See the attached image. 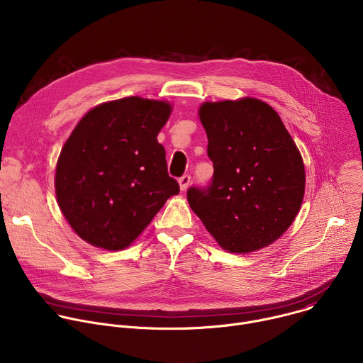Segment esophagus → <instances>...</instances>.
Instances as JSON below:
<instances>
[{
	"mask_svg": "<svg viewBox=\"0 0 363 363\" xmlns=\"http://www.w3.org/2000/svg\"><path fill=\"white\" fill-rule=\"evenodd\" d=\"M178 182H179V186H181V189H182V191H185V189L188 188V185L191 184V175H188V174L182 175V177L178 179Z\"/></svg>",
	"mask_w": 363,
	"mask_h": 363,
	"instance_id": "34e87169",
	"label": "esophagus"
}]
</instances>
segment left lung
Returning a JSON list of instances; mask_svg holds the SVG:
<instances>
[{
	"mask_svg": "<svg viewBox=\"0 0 363 363\" xmlns=\"http://www.w3.org/2000/svg\"><path fill=\"white\" fill-rule=\"evenodd\" d=\"M199 119L214 174L206 186L188 188L192 211L227 251L272 244L304 195V165L290 133L272 106L251 97L203 103Z\"/></svg>",
	"mask_w": 363,
	"mask_h": 363,
	"instance_id": "8db88e82",
	"label": "left lung"
}]
</instances>
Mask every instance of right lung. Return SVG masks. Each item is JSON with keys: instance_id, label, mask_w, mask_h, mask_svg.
I'll return each mask as SVG.
<instances>
[{"instance_id": "right-lung-1", "label": "right lung", "mask_w": 363, "mask_h": 363, "mask_svg": "<svg viewBox=\"0 0 363 363\" xmlns=\"http://www.w3.org/2000/svg\"><path fill=\"white\" fill-rule=\"evenodd\" d=\"M171 105L140 97L87 112L65 143L56 195L72 228L87 242L122 250L179 192L157 136Z\"/></svg>"}]
</instances>
